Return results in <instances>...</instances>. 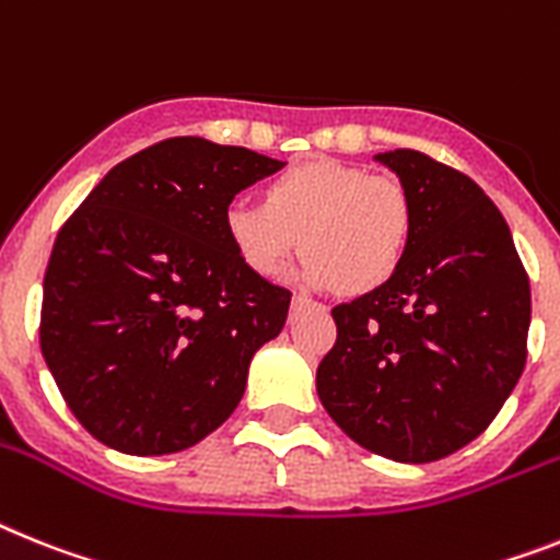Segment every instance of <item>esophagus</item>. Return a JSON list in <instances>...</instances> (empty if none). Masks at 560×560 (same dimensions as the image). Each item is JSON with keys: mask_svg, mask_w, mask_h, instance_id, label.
Instances as JSON below:
<instances>
[{"mask_svg": "<svg viewBox=\"0 0 560 560\" xmlns=\"http://www.w3.org/2000/svg\"><path fill=\"white\" fill-rule=\"evenodd\" d=\"M290 307H293V313H299V310L318 307V304L313 302V299H307V295H293V304H290Z\"/></svg>", "mask_w": 560, "mask_h": 560, "instance_id": "34e87169", "label": "esophagus"}]
</instances>
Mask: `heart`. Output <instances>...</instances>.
Instances as JSON below:
<instances>
[{
  "label": "heart",
  "instance_id": "heart-1",
  "mask_svg": "<svg viewBox=\"0 0 560 560\" xmlns=\"http://www.w3.org/2000/svg\"><path fill=\"white\" fill-rule=\"evenodd\" d=\"M412 199L401 178L341 162H304L272 178L267 201L233 199L224 233L256 276L279 279L302 250L304 281L352 293L382 288L412 242Z\"/></svg>",
  "mask_w": 560,
  "mask_h": 560
}]
</instances>
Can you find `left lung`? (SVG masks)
<instances>
[{"label":"left lung","instance_id":"8db88e82","mask_svg":"<svg viewBox=\"0 0 560 560\" xmlns=\"http://www.w3.org/2000/svg\"><path fill=\"white\" fill-rule=\"evenodd\" d=\"M373 159L410 192L412 242L387 284L332 307L316 389L359 447L439 462L490 427L524 373L529 279L472 178L418 150Z\"/></svg>","mask_w":560,"mask_h":560}]
</instances>
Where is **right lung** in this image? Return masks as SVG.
Wrapping results in <instances>:
<instances>
[{"instance_id": "obj_1", "label": "right lung", "mask_w": 560, "mask_h": 560, "mask_svg": "<svg viewBox=\"0 0 560 560\" xmlns=\"http://www.w3.org/2000/svg\"><path fill=\"white\" fill-rule=\"evenodd\" d=\"M281 167L199 136L164 139L116 164L59 230L42 355L93 439L167 455L236 410L250 359L288 322L290 290L236 256L224 208Z\"/></svg>"}]
</instances>
